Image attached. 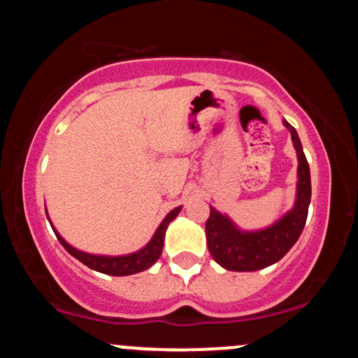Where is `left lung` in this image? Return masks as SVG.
Instances as JSON below:
<instances>
[{"label": "left lung", "mask_w": 358, "mask_h": 358, "mask_svg": "<svg viewBox=\"0 0 358 358\" xmlns=\"http://www.w3.org/2000/svg\"><path fill=\"white\" fill-rule=\"evenodd\" d=\"M282 124L291 133L293 146L298 156V182L294 205L281 219L264 229L244 231L237 227L227 213H220L210 207V217L205 224L207 245L210 256L224 269L249 273L264 269L285 257L286 252L296 244L306 224L308 207L311 200V176L306 156L303 153L296 129L282 119Z\"/></svg>", "instance_id": "8db88e82"}]
</instances>
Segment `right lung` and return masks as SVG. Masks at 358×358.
Returning a JSON list of instances; mask_svg holds the SVG:
<instances>
[{
    "label": "right lung",
    "mask_w": 358,
    "mask_h": 358,
    "mask_svg": "<svg viewBox=\"0 0 358 358\" xmlns=\"http://www.w3.org/2000/svg\"><path fill=\"white\" fill-rule=\"evenodd\" d=\"M180 212H182V205L173 208V210L163 219L162 224H159L158 229L155 231L153 237H151V241L148 242L145 248L136 250V252L124 254V256H102V254H90L73 248V245L69 244V242L65 241L59 232H57V229L53 227L52 220L48 219V213H47V219L50 222L53 232H55L57 239L60 241V244L64 245L65 250H67L71 256L79 259L82 264H85L90 269L97 271V273L109 274V276H129V274H136V273H141V271L150 269L151 266L158 261L163 252V242H165V232L168 225H170L171 220L176 219V215H178Z\"/></svg>",
    "instance_id": "obj_1"
}]
</instances>
